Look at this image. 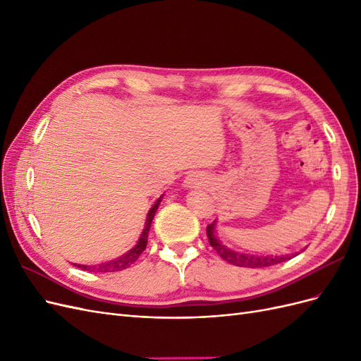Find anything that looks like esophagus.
Here are the masks:
<instances>
[{
  "mask_svg": "<svg viewBox=\"0 0 361 361\" xmlns=\"http://www.w3.org/2000/svg\"><path fill=\"white\" fill-rule=\"evenodd\" d=\"M203 182V176L200 173H190L187 178H185V185L187 187H197Z\"/></svg>",
  "mask_w": 361,
  "mask_h": 361,
  "instance_id": "34e87169",
  "label": "esophagus"
}]
</instances>
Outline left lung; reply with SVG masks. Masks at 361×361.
Wrapping results in <instances>:
<instances>
[{
	"label": "left lung",
	"instance_id": "8db88e82",
	"mask_svg": "<svg viewBox=\"0 0 361 361\" xmlns=\"http://www.w3.org/2000/svg\"><path fill=\"white\" fill-rule=\"evenodd\" d=\"M215 223L212 221L211 224H207L206 227V235L207 239H209L211 247L216 251L218 256L221 259H224L228 264H232L235 267H244V268H265V267H271V265H277L281 264V262H286L289 259H292L293 256L289 255H283V256H262V255H250V253H239V251L231 250L228 247L223 245L216 238V232H215Z\"/></svg>",
	"mask_w": 361,
	"mask_h": 361
}]
</instances>
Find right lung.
<instances>
[{
    "label": "right lung",
    "instance_id": "add662e5",
    "mask_svg": "<svg viewBox=\"0 0 361 361\" xmlns=\"http://www.w3.org/2000/svg\"><path fill=\"white\" fill-rule=\"evenodd\" d=\"M161 200H162V195H161V197L155 202V204L150 207V211H149L147 218H146V223H145V228H143V232H141V235H140L138 243H137V245H135V247L130 248V250L128 251V253L122 255V256L117 257V259H114V260L106 262V264H102V265H99L97 268H96V267H87V265H76V267L81 268V269H87V271L114 272V271H122V269H126V268H129L130 265H134L135 262H137V259L140 257V255L143 253L145 248H146V245H147V235H149V231H150L152 220H154L155 212L158 211V206H159ZM90 267L92 268V270L90 269Z\"/></svg>",
    "mask_w": 361,
    "mask_h": 361
}]
</instances>
